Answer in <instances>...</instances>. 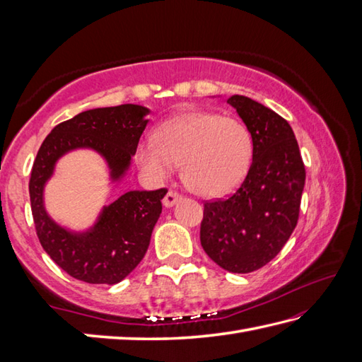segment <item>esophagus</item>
<instances>
[{"label":"esophagus","instance_id":"obj_1","mask_svg":"<svg viewBox=\"0 0 362 362\" xmlns=\"http://www.w3.org/2000/svg\"><path fill=\"white\" fill-rule=\"evenodd\" d=\"M180 194L179 193H175V191H171L169 189L168 193H166V196H165V199H163V205L166 206V209H169V206H173L174 204H177L180 201Z\"/></svg>","mask_w":362,"mask_h":362}]
</instances>
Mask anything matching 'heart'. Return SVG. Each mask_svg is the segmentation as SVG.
<instances>
[{
  "instance_id": "obj_1",
  "label": "heart",
  "mask_w": 362,
  "mask_h": 362,
  "mask_svg": "<svg viewBox=\"0 0 362 362\" xmlns=\"http://www.w3.org/2000/svg\"><path fill=\"white\" fill-rule=\"evenodd\" d=\"M252 136L244 122L213 112L180 115L163 122L157 138L136 148V161L149 179L161 182L182 163V175L194 193L205 197L233 191L249 171Z\"/></svg>"
}]
</instances>
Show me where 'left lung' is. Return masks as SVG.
<instances>
[{"label":"left lung","instance_id":"left-lung-1","mask_svg":"<svg viewBox=\"0 0 362 362\" xmlns=\"http://www.w3.org/2000/svg\"><path fill=\"white\" fill-rule=\"evenodd\" d=\"M227 103L252 135V165L232 196L204 204L201 244L222 269L249 274L279 255L294 232L306 173L286 119L247 96Z\"/></svg>","mask_w":362,"mask_h":362}]
</instances>
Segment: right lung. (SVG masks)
Masks as SVG:
<instances>
[{"label": "right lung", "mask_w": 362, "mask_h": 362, "mask_svg": "<svg viewBox=\"0 0 362 362\" xmlns=\"http://www.w3.org/2000/svg\"><path fill=\"white\" fill-rule=\"evenodd\" d=\"M149 110L122 104L76 115L60 122L45 138L34 160L29 180L30 210L42 247L73 279L93 284H115L134 271L149 247L160 218L166 188L127 191L104 210L93 228L83 233L57 226L43 206V188L56 161L73 149L90 148L101 153L112 179L119 180L135 156L148 124Z\"/></svg>", "instance_id": "add662e5"}]
</instances>
